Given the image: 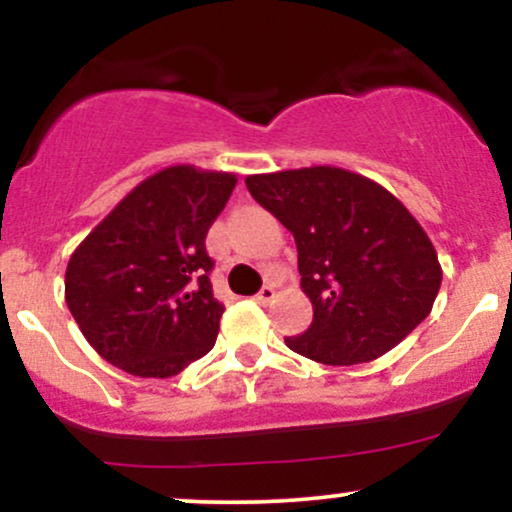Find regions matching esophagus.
I'll return each instance as SVG.
<instances>
[{
  "label": "esophagus",
  "instance_id": "34e87169",
  "mask_svg": "<svg viewBox=\"0 0 512 512\" xmlns=\"http://www.w3.org/2000/svg\"><path fill=\"white\" fill-rule=\"evenodd\" d=\"M276 296V291L272 289V286H262V289H260V293H257V296H255V301L257 303H272V298Z\"/></svg>",
  "mask_w": 512,
  "mask_h": 512
}]
</instances>
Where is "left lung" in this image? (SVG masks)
<instances>
[{
  "label": "left lung",
  "mask_w": 512,
  "mask_h": 512,
  "mask_svg": "<svg viewBox=\"0 0 512 512\" xmlns=\"http://www.w3.org/2000/svg\"><path fill=\"white\" fill-rule=\"evenodd\" d=\"M250 195L293 233L313 322L286 346L327 366L387 354L431 313L438 255L419 221L378 182L313 166L248 175Z\"/></svg>",
  "instance_id": "8db88e82"
}]
</instances>
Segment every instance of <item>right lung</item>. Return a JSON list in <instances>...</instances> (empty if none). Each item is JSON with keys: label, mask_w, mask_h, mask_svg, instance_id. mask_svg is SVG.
Returning a JSON list of instances; mask_svg holds the SVG:
<instances>
[{"label": "right lung", "mask_w": 512, "mask_h": 512, "mask_svg": "<svg viewBox=\"0 0 512 512\" xmlns=\"http://www.w3.org/2000/svg\"><path fill=\"white\" fill-rule=\"evenodd\" d=\"M236 182L233 173L163 168L74 250L64 298L105 361L139 378H170L214 349L223 305L204 238Z\"/></svg>", "instance_id": "obj_1"}]
</instances>
